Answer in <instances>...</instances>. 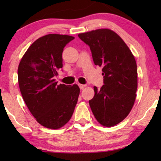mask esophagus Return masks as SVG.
I'll list each match as a JSON object with an SVG mask.
<instances>
[{
    "label": "esophagus",
    "instance_id": "34e87169",
    "mask_svg": "<svg viewBox=\"0 0 161 161\" xmlns=\"http://www.w3.org/2000/svg\"><path fill=\"white\" fill-rule=\"evenodd\" d=\"M78 86H79V87H80V89H83V88L86 87V85H84V84H78Z\"/></svg>",
    "mask_w": 161,
    "mask_h": 161
}]
</instances>
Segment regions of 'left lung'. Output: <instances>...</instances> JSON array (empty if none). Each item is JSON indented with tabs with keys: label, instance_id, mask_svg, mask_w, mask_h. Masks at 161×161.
Returning a JSON list of instances; mask_svg holds the SVG:
<instances>
[{
	"label": "left lung",
	"instance_id": "8db88e82",
	"mask_svg": "<svg viewBox=\"0 0 161 161\" xmlns=\"http://www.w3.org/2000/svg\"><path fill=\"white\" fill-rule=\"evenodd\" d=\"M89 46L95 65L103 67L104 85L94 87L89 105L94 117L105 127L124 120L130 112L138 86L137 65L133 53L113 31L102 28L79 34Z\"/></svg>",
	"mask_w": 161,
	"mask_h": 161
}]
</instances>
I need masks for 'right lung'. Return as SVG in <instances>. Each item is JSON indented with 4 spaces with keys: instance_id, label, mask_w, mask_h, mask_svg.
Listing matches in <instances>:
<instances>
[{
    "instance_id": "obj_1",
    "label": "right lung",
    "mask_w": 161,
    "mask_h": 161,
    "mask_svg": "<svg viewBox=\"0 0 161 161\" xmlns=\"http://www.w3.org/2000/svg\"><path fill=\"white\" fill-rule=\"evenodd\" d=\"M74 39L56 34L42 36L19 62L17 75L22 96L34 117L47 128L58 129L67 124L78 102V85H57L54 79L63 67L64 48Z\"/></svg>"
}]
</instances>
